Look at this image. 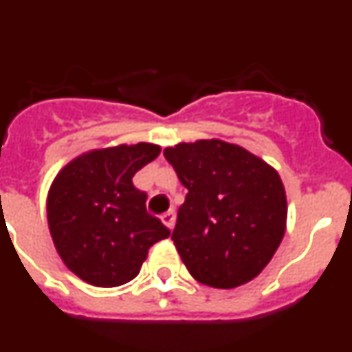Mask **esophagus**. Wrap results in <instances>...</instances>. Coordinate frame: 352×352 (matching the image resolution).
<instances>
[{
    "mask_svg": "<svg viewBox=\"0 0 352 352\" xmlns=\"http://www.w3.org/2000/svg\"><path fill=\"white\" fill-rule=\"evenodd\" d=\"M162 222H164V226L167 227V229H173L174 227V222H176V214H174V211H167V213H164L160 217Z\"/></svg>",
    "mask_w": 352,
    "mask_h": 352,
    "instance_id": "34e87169",
    "label": "esophagus"
}]
</instances>
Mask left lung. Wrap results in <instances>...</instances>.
Instances as JSON below:
<instances>
[{
    "label": "left lung",
    "instance_id": "obj_1",
    "mask_svg": "<svg viewBox=\"0 0 352 352\" xmlns=\"http://www.w3.org/2000/svg\"><path fill=\"white\" fill-rule=\"evenodd\" d=\"M164 157L188 190L170 238L190 275L217 289L256 278L285 234L287 199L278 173L220 139L179 142Z\"/></svg>",
    "mask_w": 352,
    "mask_h": 352
}]
</instances>
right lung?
<instances>
[{
    "label": "right lung",
    "mask_w": 352,
    "mask_h": 352,
    "mask_svg": "<svg viewBox=\"0 0 352 352\" xmlns=\"http://www.w3.org/2000/svg\"><path fill=\"white\" fill-rule=\"evenodd\" d=\"M160 146L139 142L91 149L70 160L47 194L54 247L72 273L96 287H118L139 275L149 247L170 231L146 211L144 192L133 186L139 169Z\"/></svg>",
    "instance_id": "right-lung-1"
}]
</instances>
